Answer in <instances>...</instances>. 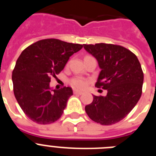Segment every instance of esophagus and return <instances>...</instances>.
Masks as SVG:
<instances>
[{"mask_svg": "<svg viewBox=\"0 0 156 156\" xmlns=\"http://www.w3.org/2000/svg\"><path fill=\"white\" fill-rule=\"evenodd\" d=\"M73 93L75 94H80V95H81V94H83V92L81 91V90H73Z\"/></svg>", "mask_w": 156, "mask_h": 156, "instance_id": "obj_1", "label": "esophagus"}]
</instances>
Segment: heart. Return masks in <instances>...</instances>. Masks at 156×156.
<instances>
[{
    "instance_id": "1",
    "label": "heart",
    "mask_w": 156,
    "mask_h": 156,
    "mask_svg": "<svg viewBox=\"0 0 156 156\" xmlns=\"http://www.w3.org/2000/svg\"><path fill=\"white\" fill-rule=\"evenodd\" d=\"M87 57V56H86ZM70 83L74 88L76 89H82V88L85 87L87 85V80L80 76H76L73 77V79L70 80Z\"/></svg>"
}]
</instances>
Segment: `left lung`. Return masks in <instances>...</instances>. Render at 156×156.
Wrapping results in <instances>:
<instances>
[{"label":"left lung","mask_w":156,"mask_h":156,"mask_svg":"<svg viewBox=\"0 0 156 156\" xmlns=\"http://www.w3.org/2000/svg\"><path fill=\"white\" fill-rule=\"evenodd\" d=\"M83 48L97 59L101 69L95 87L107 90L105 97L94 95L85 111L95 122L115 124L130 112L141 96V66L133 52L120 45L101 43Z\"/></svg>","instance_id":"obj_1"}]
</instances>
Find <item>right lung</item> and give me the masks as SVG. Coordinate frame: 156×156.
<instances>
[{
    "mask_svg": "<svg viewBox=\"0 0 156 156\" xmlns=\"http://www.w3.org/2000/svg\"><path fill=\"white\" fill-rule=\"evenodd\" d=\"M82 44L58 39L41 40L22 52L12 72L14 94L24 113L39 124H50L62 116L73 90H51V79Z\"/></svg>",
    "mask_w": 156,
    "mask_h": 156,
    "instance_id": "1",
    "label": "right lung"
}]
</instances>
